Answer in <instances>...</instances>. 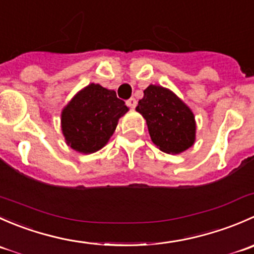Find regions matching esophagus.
<instances>
[{
	"instance_id": "obj_1",
	"label": "esophagus",
	"mask_w": 254,
	"mask_h": 254,
	"mask_svg": "<svg viewBox=\"0 0 254 254\" xmlns=\"http://www.w3.org/2000/svg\"><path fill=\"white\" fill-rule=\"evenodd\" d=\"M127 104L130 107V108L134 109L135 107H136V99H135V98H130L129 101L127 102Z\"/></svg>"
}]
</instances>
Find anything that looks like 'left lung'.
Instances as JSON below:
<instances>
[{"label": "left lung", "mask_w": 254, "mask_h": 254, "mask_svg": "<svg viewBox=\"0 0 254 254\" xmlns=\"http://www.w3.org/2000/svg\"><path fill=\"white\" fill-rule=\"evenodd\" d=\"M136 112L146 120L152 142L163 152L178 155L195 142L194 113L171 89L150 84L143 91Z\"/></svg>", "instance_id": "8db88e82"}]
</instances>
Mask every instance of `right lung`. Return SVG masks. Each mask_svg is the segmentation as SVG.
<instances>
[{
	"mask_svg": "<svg viewBox=\"0 0 254 254\" xmlns=\"http://www.w3.org/2000/svg\"><path fill=\"white\" fill-rule=\"evenodd\" d=\"M129 108L113 89L89 83L78 91L61 112V131L67 146L79 153L103 148Z\"/></svg>",
	"mask_w": 254,
	"mask_h": 254,
	"instance_id": "1",
	"label": "right lung"
}]
</instances>
